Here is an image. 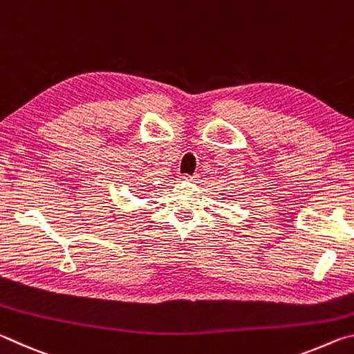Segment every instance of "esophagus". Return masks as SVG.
<instances>
[{
	"instance_id": "1",
	"label": "esophagus",
	"mask_w": 354,
	"mask_h": 354,
	"mask_svg": "<svg viewBox=\"0 0 354 354\" xmlns=\"http://www.w3.org/2000/svg\"><path fill=\"white\" fill-rule=\"evenodd\" d=\"M179 178L184 179V181H196V176H190V175H181Z\"/></svg>"
}]
</instances>
